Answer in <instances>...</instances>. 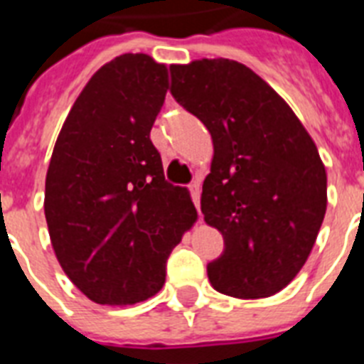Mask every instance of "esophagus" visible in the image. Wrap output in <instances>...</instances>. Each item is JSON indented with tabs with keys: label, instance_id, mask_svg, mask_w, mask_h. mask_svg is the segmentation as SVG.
<instances>
[{
	"label": "esophagus",
	"instance_id": "1",
	"mask_svg": "<svg viewBox=\"0 0 364 364\" xmlns=\"http://www.w3.org/2000/svg\"><path fill=\"white\" fill-rule=\"evenodd\" d=\"M188 191H191V196H193V202L194 205H196V210L200 211V183L188 185Z\"/></svg>",
	"mask_w": 364,
	"mask_h": 364
}]
</instances>
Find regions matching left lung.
Listing matches in <instances>:
<instances>
[{
  "label": "left lung",
  "instance_id": "1",
  "mask_svg": "<svg viewBox=\"0 0 364 364\" xmlns=\"http://www.w3.org/2000/svg\"><path fill=\"white\" fill-rule=\"evenodd\" d=\"M171 96L213 139L202 213L225 238L208 264L215 291L264 299L293 282L327 211V171L299 117L247 65L228 58L173 64Z\"/></svg>",
  "mask_w": 364,
  "mask_h": 364
}]
</instances>
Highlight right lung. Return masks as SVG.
I'll return each mask as SVG.
<instances>
[{
    "label": "right lung",
    "instance_id": "1",
    "mask_svg": "<svg viewBox=\"0 0 364 364\" xmlns=\"http://www.w3.org/2000/svg\"><path fill=\"white\" fill-rule=\"evenodd\" d=\"M166 92V64L121 54L90 77L54 143L48 236L65 276L98 304L159 293L171 249L198 217L187 188L164 179L151 141Z\"/></svg>",
    "mask_w": 364,
    "mask_h": 364
}]
</instances>
